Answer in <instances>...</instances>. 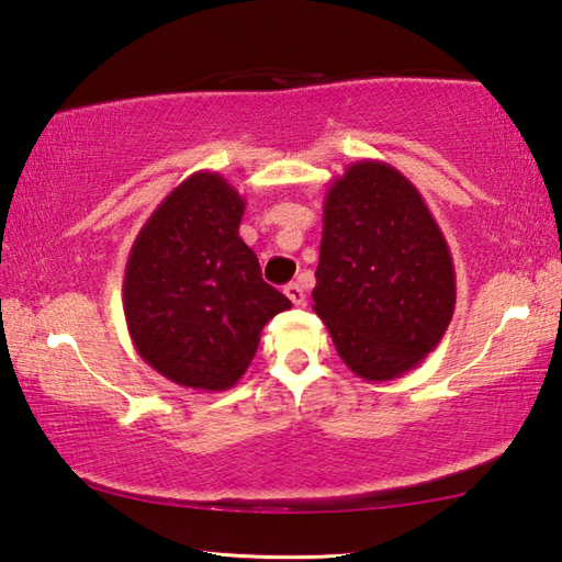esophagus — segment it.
<instances>
[{"mask_svg":"<svg viewBox=\"0 0 562 562\" xmlns=\"http://www.w3.org/2000/svg\"><path fill=\"white\" fill-rule=\"evenodd\" d=\"M283 293H286L293 306H303V303H306V293H303L299 283H286V286H283Z\"/></svg>","mask_w":562,"mask_h":562,"instance_id":"34e87169","label":"esophagus"}]
</instances>
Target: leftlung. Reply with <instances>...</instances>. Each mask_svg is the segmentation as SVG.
<instances>
[{
	"mask_svg": "<svg viewBox=\"0 0 562 562\" xmlns=\"http://www.w3.org/2000/svg\"><path fill=\"white\" fill-rule=\"evenodd\" d=\"M311 296L340 360L368 382L405 375L439 346L454 316V261L419 190L392 165L352 162L328 187Z\"/></svg>",
	"mask_w": 562,
	"mask_h": 562,
	"instance_id": "1",
	"label": "left lung"
}]
</instances>
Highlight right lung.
Segmentation results:
<instances>
[{"label": "right lung", "instance_id": "add662e5", "mask_svg": "<svg viewBox=\"0 0 562 562\" xmlns=\"http://www.w3.org/2000/svg\"><path fill=\"white\" fill-rule=\"evenodd\" d=\"M244 206L220 172H194L157 204L127 256V333L137 356L182 387L236 385L261 328L291 308L239 236Z\"/></svg>", "mask_w": 562, "mask_h": 562}]
</instances>
